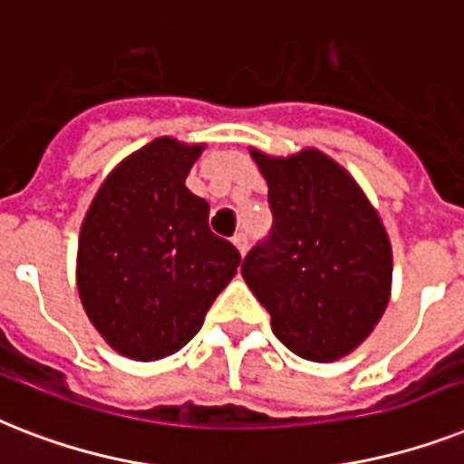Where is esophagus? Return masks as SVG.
Segmentation results:
<instances>
[{
    "label": "esophagus",
    "mask_w": 464,
    "mask_h": 464,
    "mask_svg": "<svg viewBox=\"0 0 464 464\" xmlns=\"http://www.w3.org/2000/svg\"><path fill=\"white\" fill-rule=\"evenodd\" d=\"M233 245L238 247L240 255H245V252H247V247H250V236H247L245 231L236 233V236H233Z\"/></svg>",
    "instance_id": "esophagus-1"
}]
</instances>
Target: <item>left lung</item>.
I'll return each instance as SVG.
<instances>
[{
    "label": "left lung",
    "mask_w": 464,
    "mask_h": 464,
    "mask_svg": "<svg viewBox=\"0 0 464 464\" xmlns=\"http://www.w3.org/2000/svg\"><path fill=\"white\" fill-rule=\"evenodd\" d=\"M269 186L271 231L243 259V278L285 348L334 362L374 331L391 297L393 257L379 214L319 150H250Z\"/></svg>",
    "instance_id": "1"
}]
</instances>
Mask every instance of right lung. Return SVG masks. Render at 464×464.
Instances as JSON below:
<instances>
[{
    "label": "right lung",
    "instance_id": "add662e5",
    "mask_svg": "<svg viewBox=\"0 0 464 464\" xmlns=\"http://www.w3.org/2000/svg\"><path fill=\"white\" fill-rule=\"evenodd\" d=\"M205 145L157 138L97 190L78 238V295L102 338L152 362L195 336L240 252L209 231V205L186 188Z\"/></svg>",
    "mask_w": 464,
    "mask_h": 464
}]
</instances>
